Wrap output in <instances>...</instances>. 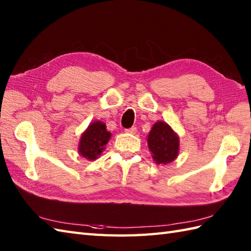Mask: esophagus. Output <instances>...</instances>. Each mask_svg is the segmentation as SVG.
<instances>
[{
  "instance_id": "obj_1",
  "label": "esophagus",
  "mask_w": 251,
  "mask_h": 251,
  "mask_svg": "<svg viewBox=\"0 0 251 251\" xmlns=\"http://www.w3.org/2000/svg\"><path fill=\"white\" fill-rule=\"evenodd\" d=\"M125 131L127 132V134H132V135H134V134H136V132H137V128H136V127H131V128L125 129Z\"/></svg>"
}]
</instances>
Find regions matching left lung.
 Segmentation results:
<instances>
[{
    "instance_id": "8db88e82",
    "label": "left lung",
    "mask_w": 251,
    "mask_h": 251,
    "mask_svg": "<svg viewBox=\"0 0 251 251\" xmlns=\"http://www.w3.org/2000/svg\"><path fill=\"white\" fill-rule=\"evenodd\" d=\"M148 146L154 161L157 164H168L178 155L179 138L168 124L157 122L149 134Z\"/></svg>"
}]
</instances>
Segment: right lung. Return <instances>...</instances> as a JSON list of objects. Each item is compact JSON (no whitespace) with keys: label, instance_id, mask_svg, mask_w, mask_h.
I'll return each mask as SVG.
<instances>
[{"label":"right lung","instance_id":"add662e5","mask_svg":"<svg viewBox=\"0 0 251 251\" xmlns=\"http://www.w3.org/2000/svg\"><path fill=\"white\" fill-rule=\"evenodd\" d=\"M110 137L111 134L106 130L103 123H92V125L88 126L87 130L84 132L79 140V154L85 158L94 161L102 153Z\"/></svg>","mask_w":251,"mask_h":251}]
</instances>
